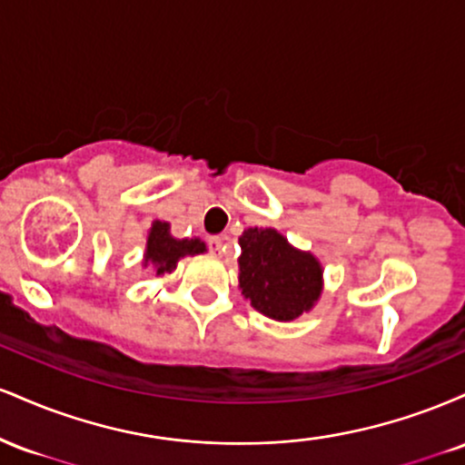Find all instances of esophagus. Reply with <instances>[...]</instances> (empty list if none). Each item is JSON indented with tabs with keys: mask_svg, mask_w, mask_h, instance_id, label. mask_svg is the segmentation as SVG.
<instances>
[{
	"mask_svg": "<svg viewBox=\"0 0 465 465\" xmlns=\"http://www.w3.org/2000/svg\"><path fill=\"white\" fill-rule=\"evenodd\" d=\"M207 244H210L212 253H223V251H225V242H223V238H218V236L207 240Z\"/></svg>",
	"mask_w": 465,
	"mask_h": 465,
	"instance_id": "obj_1",
	"label": "esophagus"
}]
</instances>
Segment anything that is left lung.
<instances>
[{"instance_id": "left-lung-1", "label": "left lung", "mask_w": 465, "mask_h": 465, "mask_svg": "<svg viewBox=\"0 0 465 465\" xmlns=\"http://www.w3.org/2000/svg\"><path fill=\"white\" fill-rule=\"evenodd\" d=\"M238 288L264 317L292 322L311 312L323 292V266L292 247L273 227H249L238 238Z\"/></svg>"}]
</instances>
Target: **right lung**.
Here are the masks:
<instances>
[{
    "label": "right lung",
    "mask_w": 465,
    "mask_h": 465,
    "mask_svg": "<svg viewBox=\"0 0 465 465\" xmlns=\"http://www.w3.org/2000/svg\"><path fill=\"white\" fill-rule=\"evenodd\" d=\"M207 251V244L201 238H174L170 233V223L153 221L146 236V251H143L142 266L153 269V273L162 277L177 269L179 260L188 255H201Z\"/></svg>",
    "instance_id": "add662e5"
}]
</instances>
